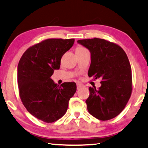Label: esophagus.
Returning a JSON list of instances; mask_svg holds the SVG:
<instances>
[{
    "label": "esophagus",
    "instance_id": "obj_1",
    "mask_svg": "<svg viewBox=\"0 0 148 148\" xmlns=\"http://www.w3.org/2000/svg\"><path fill=\"white\" fill-rule=\"evenodd\" d=\"M76 86H77V89H79V88H80L81 87H82V86H83V84H80V83H77Z\"/></svg>",
    "mask_w": 148,
    "mask_h": 148
}]
</instances>
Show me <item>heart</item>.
Segmentation results:
<instances>
[{"label": "heart", "mask_w": 148, "mask_h": 148, "mask_svg": "<svg viewBox=\"0 0 148 148\" xmlns=\"http://www.w3.org/2000/svg\"><path fill=\"white\" fill-rule=\"evenodd\" d=\"M86 49H84V47H78L76 49V52H79V51H85Z\"/></svg>", "instance_id": "1"}]
</instances>
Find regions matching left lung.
I'll list each match as a JSON object with an SVG mask.
<instances>
[{
  "mask_svg": "<svg viewBox=\"0 0 148 148\" xmlns=\"http://www.w3.org/2000/svg\"><path fill=\"white\" fill-rule=\"evenodd\" d=\"M77 42L90 53L88 76L101 80L100 87H89L86 100L88 112L100 121L117 116L132 92L131 67L127 54L119 45L104 39H83Z\"/></svg>",
  "mask_w": 148,
  "mask_h": 148,
  "instance_id": "left-lung-1",
  "label": "left lung"
}]
</instances>
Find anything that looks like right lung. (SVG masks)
<instances>
[{
	"mask_svg": "<svg viewBox=\"0 0 148 148\" xmlns=\"http://www.w3.org/2000/svg\"><path fill=\"white\" fill-rule=\"evenodd\" d=\"M74 42V38L47 39L27 49L19 62L17 83L21 101L32 115L45 123L62 118L76 91L75 82L60 86L51 78Z\"/></svg>",
	"mask_w": 148,
	"mask_h": 148,
	"instance_id": "add662e5",
	"label": "right lung"
}]
</instances>
